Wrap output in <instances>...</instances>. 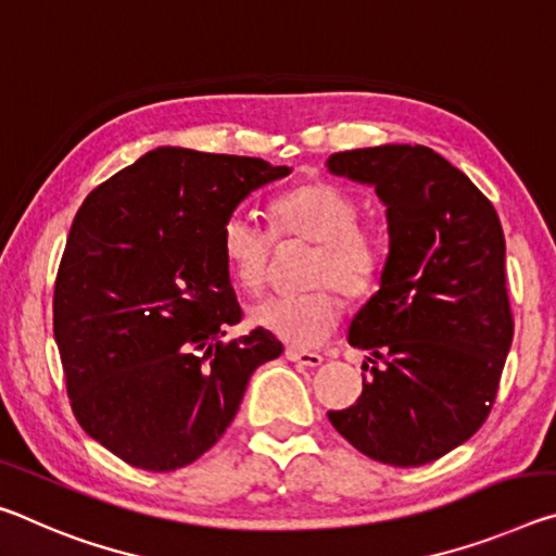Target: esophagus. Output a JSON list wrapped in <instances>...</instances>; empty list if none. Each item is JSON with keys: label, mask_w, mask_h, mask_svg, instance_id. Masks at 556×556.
<instances>
[{"label": "esophagus", "mask_w": 556, "mask_h": 556, "mask_svg": "<svg viewBox=\"0 0 556 556\" xmlns=\"http://www.w3.org/2000/svg\"><path fill=\"white\" fill-rule=\"evenodd\" d=\"M287 358L292 361V364L306 366V368L321 366V361H324L319 354H314V351H304V349H294V346L287 349Z\"/></svg>", "instance_id": "esophagus-1"}]
</instances>
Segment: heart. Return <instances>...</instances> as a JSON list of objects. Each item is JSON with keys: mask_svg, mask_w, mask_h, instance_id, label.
<instances>
[{"mask_svg": "<svg viewBox=\"0 0 556 556\" xmlns=\"http://www.w3.org/2000/svg\"><path fill=\"white\" fill-rule=\"evenodd\" d=\"M271 219L279 235L314 242L306 264V285H321L299 294H275L250 309V321L299 349L321 343L337 329L341 316L333 285L346 296H361L374 287L381 252L378 242L356 223V200L331 182H304L271 202ZM219 252L230 277L244 292H260L267 281L271 237L250 215L232 213L219 230Z\"/></svg>", "mask_w": 556, "mask_h": 556, "instance_id": "1", "label": "heart"}]
</instances>
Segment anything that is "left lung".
<instances>
[{"label":"left lung","mask_w":556,"mask_h":556,"mask_svg":"<svg viewBox=\"0 0 556 556\" xmlns=\"http://www.w3.org/2000/svg\"><path fill=\"white\" fill-rule=\"evenodd\" d=\"M326 167L374 188L389 223L378 292L349 326L371 376L329 420L371 460L418 468L470 440L495 403L515 333L505 235L468 175L426 146L358 148Z\"/></svg>","instance_id":"8db88e82"}]
</instances>
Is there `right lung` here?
<instances>
[{"mask_svg": "<svg viewBox=\"0 0 556 556\" xmlns=\"http://www.w3.org/2000/svg\"><path fill=\"white\" fill-rule=\"evenodd\" d=\"M292 167L163 146L99 185L68 232L54 337L76 420L140 470L170 472L213 447L250 376L285 346L242 319L219 230Z\"/></svg>", "mask_w": 556, "mask_h": 556, "instance_id": "add662e5", "label": "right lung"}]
</instances>
